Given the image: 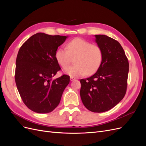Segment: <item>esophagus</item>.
I'll list each match as a JSON object with an SVG mask.
<instances>
[{"label": "esophagus", "instance_id": "esophagus-1", "mask_svg": "<svg viewBox=\"0 0 146 146\" xmlns=\"http://www.w3.org/2000/svg\"><path fill=\"white\" fill-rule=\"evenodd\" d=\"M76 78H75V77H70V81H74V80H76Z\"/></svg>", "mask_w": 146, "mask_h": 146}]
</instances>
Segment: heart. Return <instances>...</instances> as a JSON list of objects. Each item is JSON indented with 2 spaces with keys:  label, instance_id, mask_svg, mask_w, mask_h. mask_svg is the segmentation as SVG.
I'll return each instance as SVG.
<instances>
[{
  "label": "heart",
  "instance_id": "heart-1",
  "mask_svg": "<svg viewBox=\"0 0 146 146\" xmlns=\"http://www.w3.org/2000/svg\"><path fill=\"white\" fill-rule=\"evenodd\" d=\"M72 56H76L75 65L64 69L66 74L72 77L92 74L99 68L103 59V52L97 44L81 38H76L69 41L66 48L60 47L55 52V57L62 68L69 65Z\"/></svg>",
  "mask_w": 146,
  "mask_h": 146
}]
</instances>
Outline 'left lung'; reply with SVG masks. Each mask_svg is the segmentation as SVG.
Here are the masks:
<instances>
[{"mask_svg":"<svg viewBox=\"0 0 146 146\" xmlns=\"http://www.w3.org/2000/svg\"><path fill=\"white\" fill-rule=\"evenodd\" d=\"M95 36L103 52L102 61L93 76L81 79L80 93L88 110L102 113L113 108L125 96L129 63L117 41L104 35Z\"/></svg>","mask_w":146,"mask_h":146,"instance_id":"left-lung-1","label":"left lung"}]
</instances>
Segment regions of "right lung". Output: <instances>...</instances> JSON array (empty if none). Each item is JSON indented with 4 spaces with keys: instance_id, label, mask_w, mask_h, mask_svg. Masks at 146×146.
Listing matches in <instances>:
<instances>
[{
    "instance_id": "right-lung-1",
    "label": "right lung",
    "mask_w": 146,
    "mask_h": 146,
    "mask_svg": "<svg viewBox=\"0 0 146 146\" xmlns=\"http://www.w3.org/2000/svg\"><path fill=\"white\" fill-rule=\"evenodd\" d=\"M67 36L38 33L20 47L16 61L15 82L24 104L38 113L52 111L60 104L70 77L63 75L52 80L61 70L55 54Z\"/></svg>"
}]
</instances>
